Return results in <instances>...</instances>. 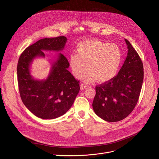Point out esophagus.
Masks as SVG:
<instances>
[{"instance_id": "esophagus-1", "label": "esophagus", "mask_w": 159, "mask_h": 159, "mask_svg": "<svg viewBox=\"0 0 159 159\" xmlns=\"http://www.w3.org/2000/svg\"><path fill=\"white\" fill-rule=\"evenodd\" d=\"M87 86H87L86 84H84V83H82V84H80V89H81L82 90H83V89H84L85 88H86Z\"/></svg>"}]
</instances>
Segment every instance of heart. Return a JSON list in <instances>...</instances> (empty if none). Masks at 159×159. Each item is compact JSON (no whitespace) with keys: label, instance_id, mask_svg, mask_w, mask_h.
<instances>
[{"label":"heart","instance_id":"obj_1","mask_svg":"<svg viewBox=\"0 0 159 159\" xmlns=\"http://www.w3.org/2000/svg\"><path fill=\"white\" fill-rule=\"evenodd\" d=\"M77 52L69 58L71 71L76 79H80L88 69L84 77L85 81L97 79L100 82H106L113 79L119 70L122 52L115 44L98 39L86 40L77 45Z\"/></svg>","mask_w":159,"mask_h":159}]
</instances>
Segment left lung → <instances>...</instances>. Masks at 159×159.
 Instances as JSON below:
<instances>
[{
  "instance_id": "left-lung-1",
  "label": "left lung",
  "mask_w": 159,
  "mask_h": 159,
  "mask_svg": "<svg viewBox=\"0 0 159 159\" xmlns=\"http://www.w3.org/2000/svg\"><path fill=\"white\" fill-rule=\"evenodd\" d=\"M125 42L128 55L117 75L95 88L93 110L107 122H117L127 117L138 102L143 86V62L129 42L126 39Z\"/></svg>"
}]
</instances>
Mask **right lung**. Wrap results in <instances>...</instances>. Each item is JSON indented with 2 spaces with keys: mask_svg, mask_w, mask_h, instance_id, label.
<instances>
[{
  "mask_svg": "<svg viewBox=\"0 0 159 159\" xmlns=\"http://www.w3.org/2000/svg\"><path fill=\"white\" fill-rule=\"evenodd\" d=\"M67 38H45L28 47L19 57L17 79L22 101L37 117L53 119L63 115L73 105L79 92V81L68 70L69 62L61 53L53 62L45 80L33 79L30 66L36 57H44L43 51L61 52Z\"/></svg>",
  "mask_w": 159,
  "mask_h": 159,
  "instance_id": "obj_1",
  "label": "right lung"
}]
</instances>
